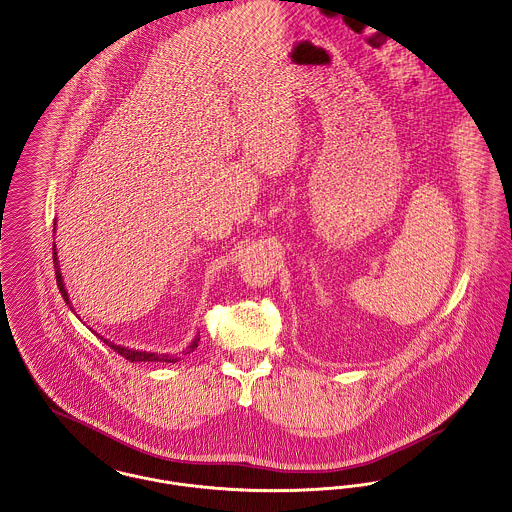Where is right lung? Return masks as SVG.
<instances>
[{"label":"right lung","instance_id":"1","mask_svg":"<svg viewBox=\"0 0 512 512\" xmlns=\"http://www.w3.org/2000/svg\"><path fill=\"white\" fill-rule=\"evenodd\" d=\"M54 226H56V222H54ZM54 232H56V228H54ZM54 269H56V280H58V288H60L61 296H63V300L65 303L71 307V301H69V294H67V290H65V284H63V276H61L60 271V261H58V251H56V243H54ZM71 311L75 313V309L71 307ZM94 332V331H92ZM96 334V332H94ZM104 344H108L114 352H118L120 356H123L125 360L129 361H168V363H176V361H180L181 358H174V356H170V354H154V352H143V350H131V348H125V346H120V344H114V342H110L108 338H104V336H100V334H96ZM199 340H201V336L197 334L195 338H193V342L187 346V350L183 352V356L185 354H191L197 346H199Z\"/></svg>","mask_w":512,"mask_h":512}]
</instances>
